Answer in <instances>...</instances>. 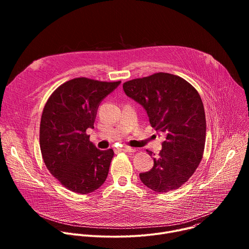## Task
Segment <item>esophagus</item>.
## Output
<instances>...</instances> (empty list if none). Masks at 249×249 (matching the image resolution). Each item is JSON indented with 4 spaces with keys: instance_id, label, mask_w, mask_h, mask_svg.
I'll use <instances>...</instances> for the list:
<instances>
[{
    "instance_id": "esophagus-1",
    "label": "esophagus",
    "mask_w": 249,
    "mask_h": 249,
    "mask_svg": "<svg viewBox=\"0 0 249 249\" xmlns=\"http://www.w3.org/2000/svg\"><path fill=\"white\" fill-rule=\"evenodd\" d=\"M121 150H122L123 152H127V153H134V152L136 151L134 148H131V147H127V146L123 147Z\"/></svg>"
}]
</instances>
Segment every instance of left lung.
<instances>
[{"instance_id":"1","label":"left lung","mask_w":249,"mask_h":249,"mask_svg":"<svg viewBox=\"0 0 249 249\" xmlns=\"http://www.w3.org/2000/svg\"><path fill=\"white\" fill-rule=\"evenodd\" d=\"M123 89L143 106L152 127L164 137L159 156L147 151L154 156V166L139 174L141 181L158 193L179 188L203 157L206 117L199 93L182 78L167 73L126 82Z\"/></svg>"}]
</instances>
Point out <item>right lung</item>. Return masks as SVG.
I'll list each match as a JSON object with an SVG mask.
<instances>
[{"label": "right lung", "instance_id": "right-lung-1", "mask_svg": "<svg viewBox=\"0 0 249 249\" xmlns=\"http://www.w3.org/2000/svg\"><path fill=\"white\" fill-rule=\"evenodd\" d=\"M120 84L77 78L61 85L44 106L42 158L50 173L71 191L88 194L106 180L114 152L97 149L86 131L93 129L100 102Z\"/></svg>", "mask_w": 249, "mask_h": 249}]
</instances>
